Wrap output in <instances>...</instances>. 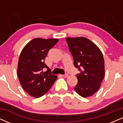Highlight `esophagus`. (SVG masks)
Here are the masks:
<instances>
[{"instance_id": "34e87169", "label": "esophagus", "mask_w": 123, "mask_h": 123, "mask_svg": "<svg viewBox=\"0 0 123 123\" xmlns=\"http://www.w3.org/2000/svg\"><path fill=\"white\" fill-rule=\"evenodd\" d=\"M61 76H62V77H68V74L66 73V74H62V75H61Z\"/></svg>"}]
</instances>
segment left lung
I'll return each mask as SVG.
<instances>
[{"instance_id": "obj_1", "label": "left lung", "mask_w": 123, "mask_h": 123, "mask_svg": "<svg viewBox=\"0 0 123 123\" xmlns=\"http://www.w3.org/2000/svg\"><path fill=\"white\" fill-rule=\"evenodd\" d=\"M73 56L74 66L79 69L78 80L74 90L79 95L87 98L99 89L105 76V62L101 50L95 43L84 37H66Z\"/></svg>"}]
</instances>
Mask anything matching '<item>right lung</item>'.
<instances>
[{"mask_svg":"<svg viewBox=\"0 0 123 123\" xmlns=\"http://www.w3.org/2000/svg\"><path fill=\"white\" fill-rule=\"evenodd\" d=\"M58 39L35 38L21 51L18 59L17 75L24 90L29 95L39 98L53 86L57 76L50 74L51 70L44 63L48 52L58 42ZM44 67L48 70L41 71Z\"/></svg>","mask_w":123,"mask_h":123,"instance_id":"1","label":"right lung"}]
</instances>
